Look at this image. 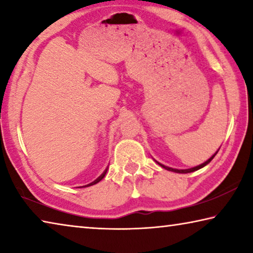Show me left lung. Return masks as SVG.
Instances as JSON below:
<instances>
[{
  "label": "left lung",
  "instance_id": "left-lung-1",
  "mask_svg": "<svg viewBox=\"0 0 253 253\" xmlns=\"http://www.w3.org/2000/svg\"><path fill=\"white\" fill-rule=\"evenodd\" d=\"M217 152H219V151H217ZM217 152H216V153H217ZM216 153L214 154V155H213L212 157H210L207 162H204L203 164H201V165H199V166H195V168L188 169H172V168H169V166L163 165V164H161V163H158V164H160L163 169H168V170H172V172H175V173H191V172H194V170H198V169H202V168H204L205 165L209 164V163L213 160V157L216 155Z\"/></svg>",
  "mask_w": 253,
  "mask_h": 253
}]
</instances>
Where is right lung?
<instances>
[{"instance_id": "obj_1", "label": "right lung", "mask_w": 253, "mask_h": 253, "mask_svg": "<svg viewBox=\"0 0 253 253\" xmlns=\"http://www.w3.org/2000/svg\"><path fill=\"white\" fill-rule=\"evenodd\" d=\"M107 169H108V168H107V169H105V172H104V173H102V174L100 175V176H99V177H98L97 179H95V181H93V182H91L90 184H88V185H85V186H90V185H93V184H97L98 182H99V181H101V179H102V178H104V176H105V175H106V173H107ZM85 186H84V187H85ZM83 187H84V186H83Z\"/></svg>"}]
</instances>
